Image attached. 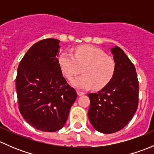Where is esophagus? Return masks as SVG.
Masks as SVG:
<instances>
[{
  "instance_id": "1",
  "label": "esophagus",
  "mask_w": 154,
  "mask_h": 154,
  "mask_svg": "<svg viewBox=\"0 0 154 154\" xmlns=\"http://www.w3.org/2000/svg\"><path fill=\"white\" fill-rule=\"evenodd\" d=\"M77 95L78 96H81V95H83V94H84V92H82V91H77Z\"/></svg>"
}]
</instances>
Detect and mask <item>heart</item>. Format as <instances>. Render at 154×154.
Segmentation results:
<instances>
[{"instance_id":"obj_1","label":"heart","mask_w":154,"mask_h":154,"mask_svg":"<svg viewBox=\"0 0 154 154\" xmlns=\"http://www.w3.org/2000/svg\"><path fill=\"white\" fill-rule=\"evenodd\" d=\"M59 66L63 76L71 80L83 68V75L74 79L71 85L78 89H100L106 86L114 75L116 64L102 50L94 46L76 48L74 55L63 52L59 57Z\"/></svg>"}]
</instances>
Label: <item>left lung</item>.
Listing matches in <instances>:
<instances>
[{"mask_svg":"<svg viewBox=\"0 0 154 154\" xmlns=\"http://www.w3.org/2000/svg\"><path fill=\"white\" fill-rule=\"evenodd\" d=\"M116 70L109 83L96 93L88 94L90 123L102 133H116L131 120L139 103V81L136 68L123 50L110 48Z\"/></svg>","mask_w":154,"mask_h":154,"instance_id":"left-lung-1","label":"left lung"}]
</instances>
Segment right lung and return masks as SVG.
Masks as SVG:
<instances>
[{"instance_id": "add662e5", "label": "right lung", "mask_w": 154, "mask_h": 154, "mask_svg": "<svg viewBox=\"0 0 154 154\" xmlns=\"http://www.w3.org/2000/svg\"><path fill=\"white\" fill-rule=\"evenodd\" d=\"M60 40L46 38L34 44L21 60L17 71V97L26 122L41 131L63 128L77 99L59 66Z\"/></svg>"}]
</instances>
